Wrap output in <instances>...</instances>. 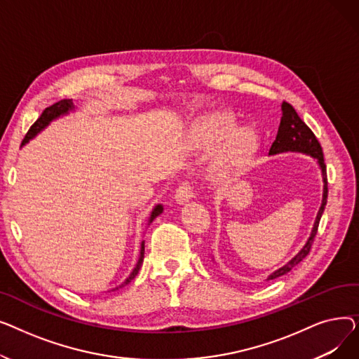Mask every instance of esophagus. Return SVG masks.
Here are the masks:
<instances>
[{
    "label": "esophagus",
    "mask_w": 359,
    "mask_h": 359,
    "mask_svg": "<svg viewBox=\"0 0 359 359\" xmlns=\"http://www.w3.org/2000/svg\"><path fill=\"white\" fill-rule=\"evenodd\" d=\"M194 198V191L189 183H182L177 189H176V194H175V201L179 203V205H184L189 202L191 199Z\"/></svg>",
    "instance_id": "obj_1"
}]
</instances>
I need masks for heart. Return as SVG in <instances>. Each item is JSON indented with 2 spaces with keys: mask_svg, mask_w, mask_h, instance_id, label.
Returning <instances> with one entry per match:
<instances>
[{
  "mask_svg": "<svg viewBox=\"0 0 359 359\" xmlns=\"http://www.w3.org/2000/svg\"><path fill=\"white\" fill-rule=\"evenodd\" d=\"M184 147L195 154L214 149L208 179L219 186H231L252 168L260 140L250 125H236V118L230 111L212 110L189 123Z\"/></svg>",
  "mask_w": 359,
  "mask_h": 359,
  "instance_id": "obj_1",
  "label": "heart"
}]
</instances>
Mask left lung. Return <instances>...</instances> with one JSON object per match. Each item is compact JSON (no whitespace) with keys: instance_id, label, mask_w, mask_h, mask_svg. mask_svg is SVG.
I'll return each mask as SVG.
<instances>
[{"instance_id":"1","label":"left lung","mask_w":359,"mask_h":359,"mask_svg":"<svg viewBox=\"0 0 359 359\" xmlns=\"http://www.w3.org/2000/svg\"><path fill=\"white\" fill-rule=\"evenodd\" d=\"M280 110H282V118H280V123L278 128L276 140L273 141V144L269 149V156H276V154H282V153H299V154H306V156L313 157L320 167V172H322L323 196H322V203H320L317 217L313 224L310 237L307 238L304 246L301 248V250L290 262H287L284 266H280L279 269L273 271L266 278V280H271V279H275V278H279L282 275L288 273L310 253L311 244L317 234L320 218H322V215H323V211L326 208V202H327V176H326V164H325V158H323L322 147H320L311 129L303 121H301L298 113L290 103H285V102L282 103Z\"/></svg>"}]
</instances>
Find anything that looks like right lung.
<instances>
[{"label": "right lung", "mask_w": 359, "mask_h": 359, "mask_svg": "<svg viewBox=\"0 0 359 359\" xmlns=\"http://www.w3.org/2000/svg\"><path fill=\"white\" fill-rule=\"evenodd\" d=\"M74 110H75V106H74L72 100H61V102H58V103L52 104L50 107H46V109L43 110L42 115H41V118L37 119V121L32 125V128L29 129L27 135L25 137L22 145H26V144H27L30 140H33L37 134H41V132H42L52 121H56V119H60V118H62V116H67L69 111H74ZM163 211H164V208H163L161 203L156 205L154 208H153V211H151V214H149L148 225H149L151 222H153L160 214H163ZM144 252H145V241H141L140 257H138V262H137L135 268L132 269V272L129 273V276L122 282V284H121L119 287H116V288H122V287L128 285L129 282L138 275V272H140V269H141V266H142V262H144Z\"/></svg>", "instance_id": "obj_1"}]
</instances>
